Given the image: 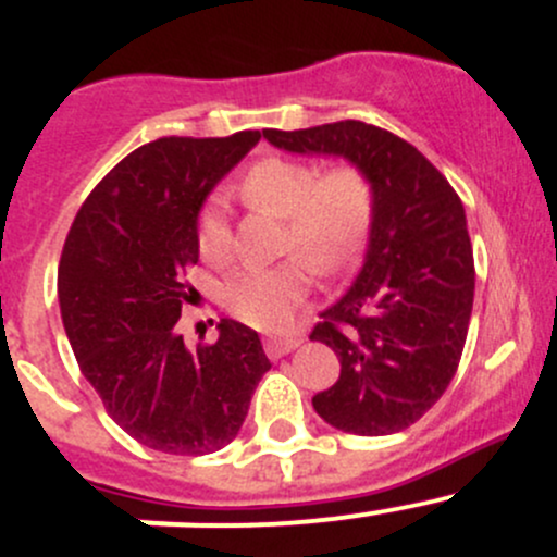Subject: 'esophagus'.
<instances>
[{
	"label": "esophagus",
	"instance_id": "esophagus-1",
	"mask_svg": "<svg viewBox=\"0 0 557 557\" xmlns=\"http://www.w3.org/2000/svg\"><path fill=\"white\" fill-rule=\"evenodd\" d=\"M296 347H299V339H296V336H267V339H263V350H267V356L272 358V361L288 356Z\"/></svg>",
	"mask_w": 557,
	"mask_h": 557
}]
</instances>
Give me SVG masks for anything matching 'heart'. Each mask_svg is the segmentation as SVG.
<instances>
[{
  "mask_svg": "<svg viewBox=\"0 0 557 557\" xmlns=\"http://www.w3.org/2000/svg\"><path fill=\"white\" fill-rule=\"evenodd\" d=\"M239 190L247 205L285 218V250H296L323 272L350 261L372 223V185L356 166L320 172L310 161L272 156L243 174ZM196 247L212 263L232 256V218L221 196H210L196 215ZM307 285L299 261L243 267L226 277L221 299L245 323L277 331L294 318Z\"/></svg>",
  "mask_w": 557,
  "mask_h": 557,
  "instance_id": "b5f03b06",
  "label": "heart"
}]
</instances>
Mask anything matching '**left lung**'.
Segmentation results:
<instances>
[{"instance_id":"1","label":"left lung","mask_w":557,"mask_h":557,"mask_svg":"<svg viewBox=\"0 0 557 557\" xmlns=\"http://www.w3.org/2000/svg\"><path fill=\"white\" fill-rule=\"evenodd\" d=\"M263 137L290 153L342 156L372 183L361 272L310 334L342 363L339 380L312 396L314 412L358 436L409 429L447 391L466 345L474 256L463 205L414 145L372 123L267 128Z\"/></svg>"}]
</instances>
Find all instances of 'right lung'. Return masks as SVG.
<instances>
[{
	"mask_svg": "<svg viewBox=\"0 0 557 557\" xmlns=\"http://www.w3.org/2000/svg\"><path fill=\"white\" fill-rule=\"evenodd\" d=\"M258 132L161 137L128 153L77 210L59 263V301L81 372L132 440L207 455L239 434L269 358L252 329L223 318L188 350L177 320L194 299L196 215Z\"/></svg>",
	"mask_w": 557,
	"mask_h": 557,
	"instance_id": "add662e5",
	"label": "right lung"
}]
</instances>
